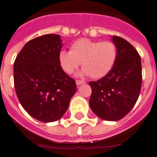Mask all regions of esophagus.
<instances>
[{"label":"esophagus","instance_id":"1","mask_svg":"<svg viewBox=\"0 0 157 157\" xmlns=\"http://www.w3.org/2000/svg\"><path fill=\"white\" fill-rule=\"evenodd\" d=\"M86 82L85 81H82V80H76V84H77V86H79L81 84H84Z\"/></svg>","mask_w":157,"mask_h":157}]
</instances>
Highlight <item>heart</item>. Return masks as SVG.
<instances>
[{"instance_id":"obj_1","label":"heart","mask_w":157,"mask_h":157,"mask_svg":"<svg viewBox=\"0 0 157 157\" xmlns=\"http://www.w3.org/2000/svg\"><path fill=\"white\" fill-rule=\"evenodd\" d=\"M117 54V46L113 41L82 38L71 45V51L61 50L58 60L62 69L68 75L73 74L81 63L83 69L79 75L99 78L112 70Z\"/></svg>"}]
</instances>
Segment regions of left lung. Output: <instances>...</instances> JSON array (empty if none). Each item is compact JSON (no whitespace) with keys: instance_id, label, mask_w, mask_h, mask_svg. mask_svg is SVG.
Returning a JSON list of instances; mask_svg holds the SVG:
<instances>
[{"instance_id":"left-lung-1","label":"left lung","mask_w":157,"mask_h":157,"mask_svg":"<svg viewBox=\"0 0 157 157\" xmlns=\"http://www.w3.org/2000/svg\"><path fill=\"white\" fill-rule=\"evenodd\" d=\"M112 41L118 51L113 68L98 81L89 82L90 109L107 121L121 120L132 109L142 83L141 59L136 50L122 37L113 36Z\"/></svg>"}]
</instances>
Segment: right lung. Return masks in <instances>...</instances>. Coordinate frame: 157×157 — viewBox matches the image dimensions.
<instances>
[{"mask_svg":"<svg viewBox=\"0 0 157 157\" xmlns=\"http://www.w3.org/2000/svg\"><path fill=\"white\" fill-rule=\"evenodd\" d=\"M60 35L46 34L28 41L13 65L14 87L25 111L41 122L62 118L77 90L75 81L62 69Z\"/></svg>","mask_w":157,"mask_h":157,"instance_id":"1","label":"right lung"}]
</instances>
